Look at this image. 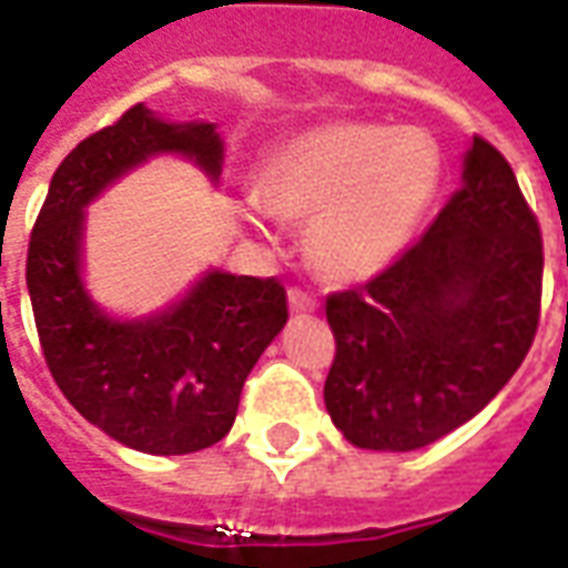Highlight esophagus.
Masks as SVG:
<instances>
[{
	"label": "esophagus",
	"mask_w": 568,
	"mask_h": 568,
	"mask_svg": "<svg viewBox=\"0 0 568 568\" xmlns=\"http://www.w3.org/2000/svg\"><path fill=\"white\" fill-rule=\"evenodd\" d=\"M288 307H292V313H316L320 301H316V295H310L295 285V288H288Z\"/></svg>",
	"instance_id": "34e87169"
}]
</instances>
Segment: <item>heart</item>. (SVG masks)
<instances>
[{
	"label": "heart",
	"mask_w": 568,
	"mask_h": 568,
	"mask_svg": "<svg viewBox=\"0 0 568 568\" xmlns=\"http://www.w3.org/2000/svg\"><path fill=\"white\" fill-rule=\"evenodd\" d=\"M440 187V151L423 130L337 121L283 142L261 161V206L310 222L304 246L320 276L368 280L389 267Z\"/></svg>",
	"instance_id": "heart-1"
}]
</instances>
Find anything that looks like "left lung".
I'll list each match as a JSON object with an SVG mask.
<instances>
[{
	"mask_svg": "<svg viewBox=\"0 0 568 568\" xmlns=\"http://www.w3.org/2000/svg\"><path fill=\"white\" fill-rule=\"evenodd\" d=\"M465 185L426 236L325 316V407L349 444L417 450L480 414L536 341L541 231L493 142L475 136Z\"/></svg>",
	"mask_w": 568,
	"mask_h": 568,
	"instance_id": "left-lung-1",
	"label": "left lung"
}]
</instances>
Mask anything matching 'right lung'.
<instances>
[{
	"mask_svg": "<svg viewBox=\"0 0 568 568\" xmlns=\"http://www.w3.org/2000/svg\"><path fill=\"white\" fill-rule=\"evenodd\" d=\"M158 151H182L215 179L222 140L212 124H166L142 103L81 140L57 166L27 248L32 316L51 377L81 417L154 456L222 440L240 393L288 320L276 276L212 271L161 316L115 322L81 285L84 206Z\"/></svg>",
	"mask_w": 568,
	"mask_h": 568,
	"instance_id": "obj_1",
	"label": "right lung"
}]
</instances>
